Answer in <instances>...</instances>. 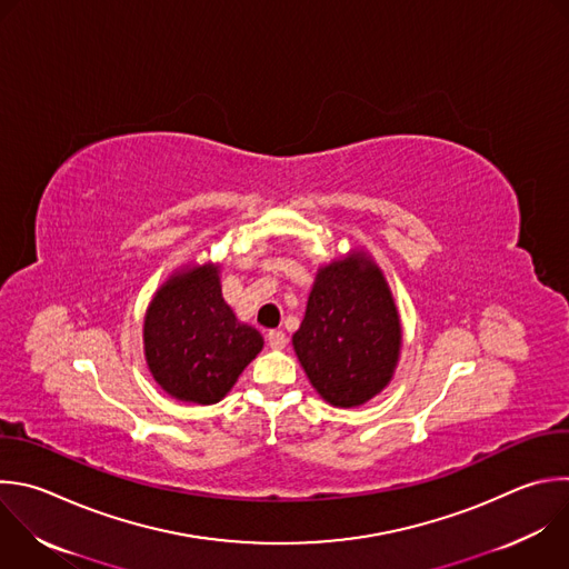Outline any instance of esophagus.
<instances>
[{
	"label": "esophagus",
	"instance_id": "34e87169",
	"mask_svg": "<svg viewBox=\"0 0 569 569\" xmlns=\"http://www.w3.org/2000/svg\"><path fill=\"white\" fill-rule=\"evenodd\" d=\"M266 339H268V346L274 348V350H281V348H286V343H288V337H286L281 330H270V332L266 335Z\"/></svg>",
	"mask_w": 569,
	"mask_h": 569
}]
</instances>
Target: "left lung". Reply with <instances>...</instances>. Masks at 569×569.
Here are the masks:
<instances>
[{
    "mask_svg": "<svg viewBox=\"0 0 569 569\" xmlns=\"http://www.w3.org/2000/svg\"><path fill=\"white\" fill-rule=\"evenodd\" d=\"M292 346L310 385L332 407L366 405L389 387L402 326L391 288L366 252L317 270Z\"/></svg>",
    "mask_w": 569,
    "mask_h": 569,
    "instance_id": "8db88e82",
    "label": "left lung"
}]
</instances>
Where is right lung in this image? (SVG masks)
Instances as JSON below:
<instances>
[{
    "mask_svg": "<svg viewBox=\"0 0 569 569\" xmlns=\"http://www.w3.org/2000/svg\"><path fill=\"white\" fill-rule=\"evenodd\" d=\"M144 359L158 387L180 402L217 405L263 348L221 295L219 266L173 272L144 315Z\"/></svg>",
    "mask_w": 569,
    "mask_h": 569,
    "instance_id": "add662e5",
    "label": "right lung"
}]
</instances>
